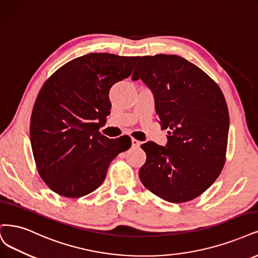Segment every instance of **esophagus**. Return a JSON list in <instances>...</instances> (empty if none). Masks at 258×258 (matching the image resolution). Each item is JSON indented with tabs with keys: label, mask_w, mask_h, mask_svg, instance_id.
I'll return each instance as SVG.
<instances>
[{
	"label": "esophagus",
	"mask_w": 258,
	"mask_h": 258,
	"mask_svg": "<svg viewBox=\"0 0 258 258\" xmlns=\"http://www.w3.org/2000/svg\"><path fill=\"white\" fill-rule=\"evenodd\" d=\"M131 143H132V146L133 147H139L141 145V142L138 141L137 139H132L131 140Z\"/></svg>",
	"instance_id": "1"
}]
</instances>
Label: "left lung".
I'll return each mask as SVG.
<instances>
[{"label":"left lung","mask_w":258,"mask_h":258,"mask_svg":"<svg viewBox=\"0 0 258 258\" xmlns=\"http://www.w3.org/2000/svg\"><path fill=\"white\" fill-rule=\"evenodd\" d=\"M132 80L142 79L155 96L166 147L142 144L146 162L139 176L146 189L170 203H184L205 192L226 160L229 115L219 85L178 55L142 56Z\"/></svg>","instance_id":"obj_1"}]
</instances>
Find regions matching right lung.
I'll return each mask as SVG.
<instances>
[{
    "mask_svg": "<svg viewBox=\"0 0 258 258\" xmlns=\"http://www.w3.org/2000/svg\"><path fill=\"white\" fill-rule=\"evenodd\" d=\"M139 56L90 53L68 61L38 93L31 116V145L41 179L61 197L78 199L99 188L129 137L99 131L110 114L109 92L128 78Z\"/></svg>",
    "mask_w": 258,
    "mask_h": 258,
    "instance_id": "right-lung-1",
    "label": "right lung"
}]
</instances>
